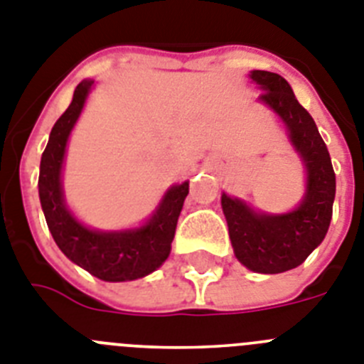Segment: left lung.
I'll use <instances>...</instances> for the list:
<instances>
[{
  "instance_id": "8db88e82",
  "label": "left lung",
  "mask_w": 364,
  "mask_h": 364,
  "mask_svg": "<svg viewBox=\"0 0 364 364\" xmlns=\"http://www.w3.org/2000/svg\"><path fill=\"white\" fill-rule=\"evenodd\" d=\"M249 78L264 91L258 102L271 107L286 128L304 166L306 191L289 213L255 210L247 201L225 192L221 208L240 264L255 273L277 274L299 267L326 236L335 200V172L315 121L295 99L286 78L258 69L249 73Z\"/></svg>"
}]
</instances>
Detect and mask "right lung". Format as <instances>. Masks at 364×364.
Returning <instances> with one entry per match:
<instances>
[{"mask_svg":"<svg viewBox=\"0 0 364 364\" xmlns=\"http://www.w3.org/2000/svg\"><path fill=\"white\" fill-rule=\"evenodd\" d=\"M95 80H82L69 107L50 129L42 154L38 192L47 227L60 251L104 282L137 280L159 269L168 258L178 218L188 194V181L172 185L143 225L122 230H99L84 225L65 203L62 170L73 128L86 106Z\"/></svg>","mask_w":364,"mask_h":364,"instance_id":"add662e5","label":"right lung"}]
</instances>
